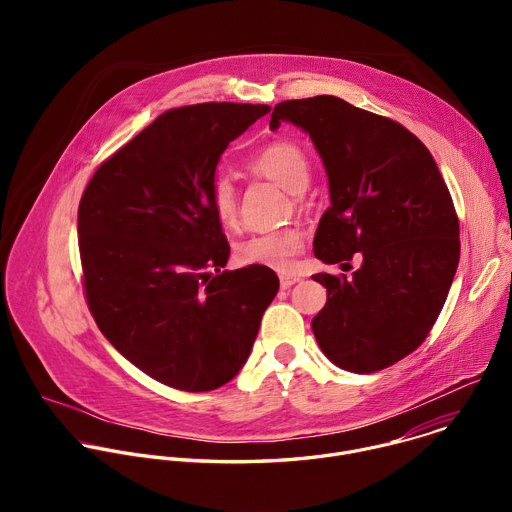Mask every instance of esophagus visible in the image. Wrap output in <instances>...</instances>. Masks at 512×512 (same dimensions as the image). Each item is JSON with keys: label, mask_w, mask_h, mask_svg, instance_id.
<instances>
[{"label": "esophagus", "mask_w": 512, "mask_h": 512, "mask_svg": "<svg viewBox=\"0 0 512 512\" xmlns=\"http://www.w3.org/2000/svg\"><path fill=\"white\" fill-rule=\"evenodd\" d=\"M300 279H302L300 275H291V273H283V275H279V283H281V287H283V289H289L291 285H296Z\"/></svg>", "instance_id": "esophagus-1"}]
</instances>
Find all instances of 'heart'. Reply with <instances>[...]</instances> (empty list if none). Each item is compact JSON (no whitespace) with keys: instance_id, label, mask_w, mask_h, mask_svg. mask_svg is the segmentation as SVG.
<instances>
[{"instance_id":"obj_1","label":"heart","mask_w":512,"mask_h":512,"mask_svg":"<svg viewBox=\"0 0 512 512\" xmlns=\"http://www.w3.org/2000/svg\"><path fill=\"white\" fill-rule=\"evenodd\" d=\"M249 170L255 176L267 178L291 194H300L310 184L308 154L294 141H273L251 158ZM210 208L216 221L225 229H237L241 216L239 190L227 174L214 176L210 184ZM304 247V235L296 227H281L251 235L237 245V259L243 265H263L285 271Z\"/></svg>"}]
</instances>
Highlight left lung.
Returning <instances> with one entry per match:
<instances>
[{
  "label": "left lung",
  "mask_w": 512,
  "mask_h": 512,
  "mask_svg": "<svg viewBox=\"0 0 512 512\" xmlns=\"http://www.w3.org/2000/svg\"><path fill=\"white\" fill-rule=\"evenodd\" d=\"M302 127L324 162L330 208L314 255L362 265L316 273L326 306L312 320L322 352L350 373L383 371L411 354L440 316L460 261V223L425 145L401 123L320 95L275 105L269 127Z\"/></svg>",
  "instance_id": "8db88e82"
}]
</instances>
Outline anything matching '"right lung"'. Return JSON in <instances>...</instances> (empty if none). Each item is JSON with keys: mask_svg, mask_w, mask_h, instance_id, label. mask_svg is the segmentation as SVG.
Wrapping results in <instances>:
<instances>
[{"mask_svg": "<svg viewBox=\"0 0 512 512\" xmlns=\"http://www.w3.org/2000/svg\"><path fill=\"white\" fill-rule=\"evenodd\" d=\"M269 111L170 109L105 160L81 198L89 310L131 364L168 387L202 393L229 383L279 289L263 265L223 271L231 247L208 198L227 145Z\"/></svg>", "mask_w": 512, "mask_h": 512, "instance_id": "1", "label": "right lung"}]
</instances>
